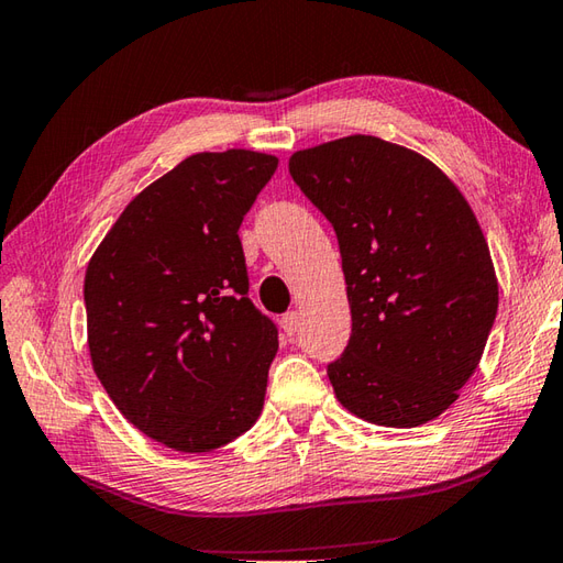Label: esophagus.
Here are the masks:
<instances>
[{"label": "esophagus", "instance_id": "esophagus-1", "mask_svg": "<svg viewBox=\"0 0 563 563\" xmlns=\"http://www.w3.org/2000/svg\"><path fill=\"white\" fill-rule=\"evenodd\" d=\"M299 323H301V316L296 311H289L282 318V328H284L286 335H294L296 331H299Z\"/></svg>", "mask_w": 563, "mask_h": 563}]
</instances>
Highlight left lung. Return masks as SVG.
<instances>
[{
	"mask_svg": "<svg viewBox=\"0 0 563 563\" xmlns=\"http://www.w3.org/2000/svg\"><path fill=\"white\" fill-rule=\"evenodd\" d=\"M289 172L331 220L353 333L328 379L377 427L441 417L478 367L497 277L473 208L427 156L373 134L294 152Z\"/></svg>",
	"mask_w": 563,
	"mask_h": 563,
	"instance_id": "left-lung-1",
	"label": "left lung"
}]
</instances>
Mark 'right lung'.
Segmentation results:
<instances>
[{
    "label": "right lung",
    "mask_w": 563,
    "mask_h": 563,
    "mask_svg": "<svg viewBox=\"0 0 563 563\" xmlns=\"http://www.w3.org/2000/svg\"><path fill=\"white\" fill-rule=\"evenodd\" d=\"M279 158L200 152L136 194L85 269L92 369L122 417L181 453L252 429L277 328L247 299L240 222Z\"/></svg>",
    "instance_id": "add662e5"
}]
</instances>
